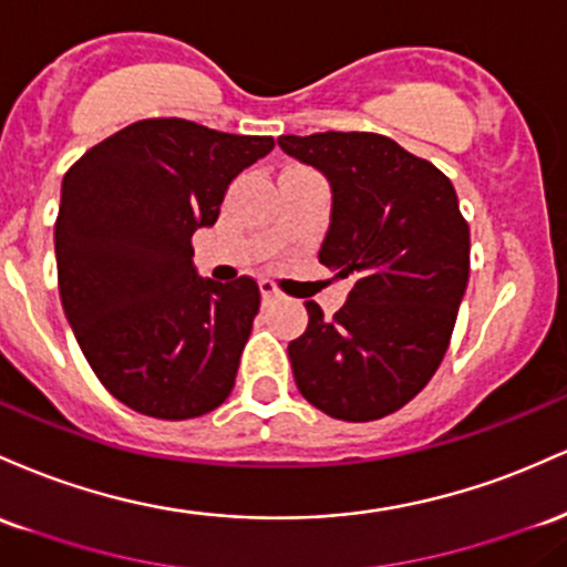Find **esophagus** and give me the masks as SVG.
Listing matches in <instances>:
<instances>
[{
	"label": "esophagus",
	"instance_id": "esophagus-1",
	"mask_svg": "<svg viewBox=\"0 0 567 567\" xmlns=\"http://www.w3.org/2000/svg\"><path fill=\"white\" fill-rule=\"evenodd\" d=\"M259 291H262V300H265V302H270L272 297L278 295L276 284H272V281H267V278H265V281H259Z\"/></svg>",
	"mask_w": 567,
	"mask_h": 567
}]
</instances>
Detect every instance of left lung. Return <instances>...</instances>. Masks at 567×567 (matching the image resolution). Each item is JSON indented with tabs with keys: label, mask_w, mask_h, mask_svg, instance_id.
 Masks as SVG:
<instances>
[{
	"label": "left lung",
	"mask_w": 567,
	"mask_h": 567,
	"mask_svg": "<svg viewBox=\"0 0 567 567\" xmlns=\"http://www.w3.org/2000/svg\"><path fill=\"white\" fill-rule=\"evenodd\" d=\"M332 187V221L318 262L353 278L348 302L289 342L295 383L329 417L391 415L434 378L468 284V225L453 182L380 133L281 136Z\"/></svg>",
	"instance_id": "obj_1"
}]
</instances>
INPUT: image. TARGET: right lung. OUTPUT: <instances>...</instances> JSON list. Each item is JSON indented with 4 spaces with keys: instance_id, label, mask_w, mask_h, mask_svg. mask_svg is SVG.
Here are the masks:
<instances>
[{
    "instance_id": "1",
    "label": "right lung",
    "mask_w": 567,
    "mask_h": 567,
    "mask_svg": "<svg viewBox=\"0 0 567 567\" xmlns=\"http://www.w3.org/2000/svg\"><path fill=\"white\" fill-rule=\"evenodd\" d=\"M276 146L182 117L138 120L63 176L55 262L63 313L101 385L142 415L189 421L230 396L259 286L198 278L193 233Z\"/></svg>"
}]
</instances>
